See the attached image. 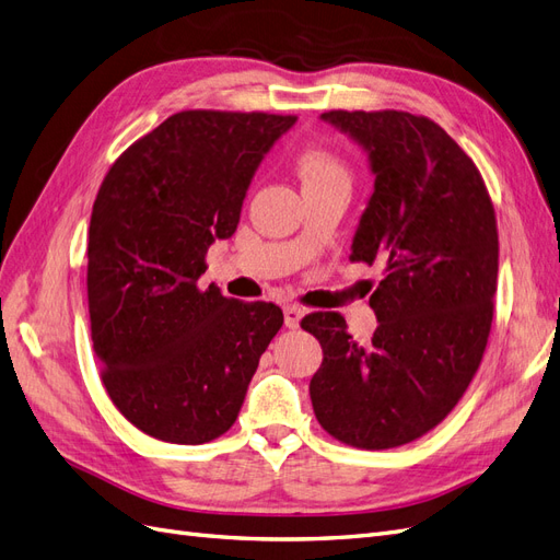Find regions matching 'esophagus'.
<instances>
[{
	"mask_svg": "<svg viewBox=\"0 0 560 560\" xmlns=\"http://www.w3.org/2000/svg\"><path fill=\"white\" fill-rule=\"evenodd\" d=\"M301 317H303V308L299 306V303H287V306H284V325L294 329V327H299Z\"/></svg>",
	"mask_w": 560,
	"mask_h": 560,
	"instance_id": "1",
	"label": "esophagus"
}]
</instances>
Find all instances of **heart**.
Listing matches in <instances>:
<instances>
[{
  "label": "heart",
  "instance_id": "1",
  "mask_svg": "<svg viewBox=\"0 0 560 560\" xmlns=\"http://www.w3.org/2000/svg\"><path fill=\"white\" fill-rule=\"evenodd\" d=\"M299 175L303 189H315V186L329 184H350V167L336 154L334 149L315 147L303 151L299 156Z\"/></svg>",
  "mask_w": 560,
  "mask_h": 560
}]
</instances>
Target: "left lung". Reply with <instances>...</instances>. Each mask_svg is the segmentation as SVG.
I'll use <instances>...</instances> for the list:
<instances>
[{"instance_id":"8db88e82","label":"left lung","mask_w":560,"mask_h":560,"mask_svg":"<svg viewBox=\"0 0 560 560\" xmlns=\"http://www.w3.org/2000/svg\"><path fill=\"white\" fill-rule=\"evenodd\" d=\"M371 161L374 194L350 261L383 264L369 306L371 343L341 313L301 327L322 346L315 418L341 444L383 451L416 442L463 399L483 360L498 290V219L479 167L432 118L381 109L322 114Z\"/></svg>"}]
</instances>
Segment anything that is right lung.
I'll return each mask as SVG.
<instances>
[{
    "label": "right lung",
    "mask_w": 560,
    "mask_h": 560,
    "mask_svg": "<svg viewBox=\"0 0 560 560\" xmlns=\"http://www.w3.org/2000/svg\"><path fill=\"white\" fill-rule=\"evenodd\" d=\"M292 114L184 109L105 175L89 229V313L100 378L144 434L208 444L238 418L282 327L276 303L200 290L214 238H231L254 171Z\"/></svg>",
    "instance_id": "1"
}]
</instances>
